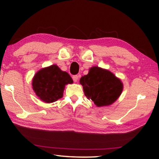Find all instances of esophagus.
Here are the masks:
<instances>
[{
  "label": "esophagus",
  "mask_w": 159,
  "mask_h": 159,
  "mask_svg": "<svg viewBox=\"0 0 159 159\" xmlns=\"http://www.w3.org/2000/svg\"><path fill=\"white\" fill-rule=\"evenodd\" d=\"M72 79H73L74 82H77L78 79H79V76H78V75H74V76H73V77H72Z\"/></svg>",
  "instance_id": "esophagus-1"
}]
</instances>
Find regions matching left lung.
Instances as JSON below:
<instances>
[{
  "label": "left lung",
  "mask_w": 159,
  "mask_h": 159,
  "mask_svg": "<svg viewBox=\"0 0 159 159\" xmlns=\"http://www.w3.org/2000/svg\"><path fill=\"white\" fill-rule=\"evenodd\" d=\"M85 95L98 107L108 106L116 100L123 90L120 79L111 71L93 66L80 79Z\"/></svg>",
  "instance_id": "8db88e82"
}]
</instances>
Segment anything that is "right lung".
<instances>
[{"label":"right lung","instance_id":"obj_1","mask_svg":"<svg viewBox=\"0 0 159 159\" xmlns=\"http://www.w3.org/2000/svg\"><path fill=\"white\" fill-rule=\"evenodd\" d=\"M73 83L68 73L57 65H52L38 71L32 82L33 89L41 100L47 103L62 98L65 85Z\"/></svg>","mask_w":159,"mask_h":159}]
</instances>
